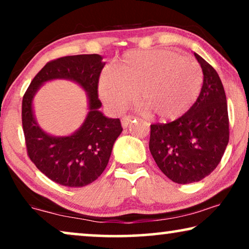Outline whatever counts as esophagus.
Here are the masks:
<instances>
[{
	"instance_id": "34e87169",
	"label": "esophagus",
	"mask_w": 249,
	"mask_h": 249,
	"mask_svg": "<svg viewBox=\"0 0 249 249\" xmlns=\"http://www.w3.org/2000/svg\"><path fill=\"white\" fill-rule=\"evenodd\" d=\"M132 120H134V117H131V115H127V117H124V118L121 119L122 127H124V128H127L128 125L131 124Z\"/></svg>"
}]
</instances>
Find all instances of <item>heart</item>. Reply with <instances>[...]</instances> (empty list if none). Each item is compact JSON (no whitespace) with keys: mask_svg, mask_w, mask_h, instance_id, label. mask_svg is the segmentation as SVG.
I'll list each match as a JSON object with an SVG mask.
<instances>
[{"mask_svg":"<svg viewBox=\"0 0 249 249\" xmlns=\"http://www.w3.org/2000/svg\"><path fill=\"white\" fill-rule=\"evenodd\" d=\"M204 74L199 63L169 50L130 51L105 69L98 94L110 110L120 112L136 93L142 110L161 121L188 113L198 100Z\"/></svg>","mask_w":249,"mask_h":249,"instance_id":"1","label":"heart"}]
</instances>
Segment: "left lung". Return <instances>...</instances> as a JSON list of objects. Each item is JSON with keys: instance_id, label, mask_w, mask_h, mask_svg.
Masks as SVG:
<instances>
[{"instance_id": "left-lung-1", "label": "left lung", "mask_w": 249, "mask_h": 249, "mask_svg": "<svg viewBox=\"0 0 249 249\" xmlns=\"http://www.w3.org/2000/svg\"><path fill=\"white\" fill-rule=\"evenodd\" d=\"M204 81L198 100L178 120L151 124L149 151L160 170L177 183L197 182L213 172L229 142L226 91L215 69L195 53Z\"/></svg>"}]
</instances>
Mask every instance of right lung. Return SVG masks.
<instances>
[{
    "instance_id": "right-lung-1",
    "label": "right lung",
    "mask_w": 249,
    "mask_h": 249,
    "mask_svg": "<svg viewBox=\"0 0 249 249\" xmlns=\"http://www.w3.org/2000/svg\"><path fill=\"white\" fill-rule=\"evenodd\" d=\"M105 66L98 54L63 56L47 62L22 97V129L30 161L47 178L66 187L87 186L107 168L115 139L122 131L120 119H108L98 111V79ZM56 77L71 79L89 93L90 112L79 131L68 138H52L36 125L31 101L43 82Z\"/></svg>"
}]
</instances>
